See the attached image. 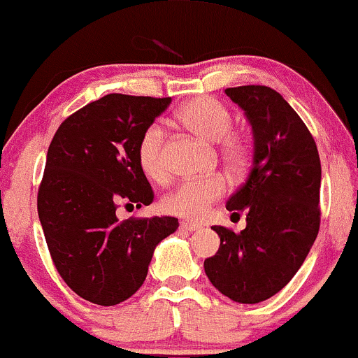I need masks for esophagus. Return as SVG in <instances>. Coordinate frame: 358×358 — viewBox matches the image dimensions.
Here are the masks:
<instances>
[{
    "instance_id": "esophagus-1",
    "label": "esophagus",
    "mask_w": 358,
    "mask_h": 358,
    "mask_svg": "<svg viewBox=\"0 0 358 358\" xmlns=\"http://www.w3.org/2000/svg\"><path fill=\"white\" fill-rule=\"evenodd\" d=\"M180 229L182 231H196V229H200V224L198 222H189V220H184V222H180Z\"/></svg>"
}]
</instances>
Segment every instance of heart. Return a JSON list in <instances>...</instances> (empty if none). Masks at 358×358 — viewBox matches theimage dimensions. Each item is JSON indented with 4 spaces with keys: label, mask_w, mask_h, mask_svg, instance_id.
Here are the masks:
<instances>
[{
    "label": "heart",
    "mask_w": 358,
    "mask_h": 358,
    "mask_svg": "<svg viewBox=\"0 0 358 358\" xmlns=\"http://www.w3.org/2000/svg\"><path fill=\"white\" fill-rule=\"evenodd\" d=\"M179 124L194 134L217 143L220 158L233 171H243L252 157V145L239 131H231L233 115L219 99L200 96L187 101L178 112ZM138 165L143 174L153 182H164L169 176L167 131L158 122H152L141 132L136 148ZM224 176L212 174L200 179L182 180L174 191L162 200L165 212L184 219L198 220L208 215L217 200L226 194Z\"/></svg>",
    "instance_id": "b5f03b06"
}]
</instances>
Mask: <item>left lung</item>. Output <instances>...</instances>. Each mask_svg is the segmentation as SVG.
<instances>
[{"label":"left lung","mask_w":358,"mask_h":358,"mask_svg":"<svg viewBox=\"0 0 358 358\" xmlns=\"http://www.w3.org/2000/svg\"><path fill=\"white\" fill-rule=\"evenodd\" d=\"M253 129V164L226 208L246 213L234 233L213 226L220 248L205 260L210 282L238 303L274 296L301 267L320 226V158L310 131L278 91L227 87Z\"/></svg>","instance_id":"obj_1"}]
</instances>
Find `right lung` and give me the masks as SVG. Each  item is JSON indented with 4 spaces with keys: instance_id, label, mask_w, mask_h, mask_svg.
<instances>
[{
    "instance_id": "1",
    "label": "right lung",
    "mask_w": 358,
    "mask_h": 358,
    "mask_svg": "<svg viewBox=\"0 0 358 358\" xmlns=\"http://www.w3.org/2000/svg\"><path fill=\"white\" fill-rule=\"evenodd\" d=\"M171 98L106 94L67 117L48 148L38 213L51 260L67 286L91 303L112 307L145 282L153 250L179 227L176 217H129L153 189L138 165L145 127Z\"/></svg>"
}]
</instances>
